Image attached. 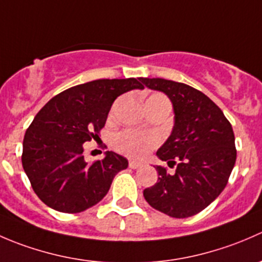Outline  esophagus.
<instances>
[{
  "label": "esophagus",
  "instance_id": "obj_1",
  "mask_svg": "<svg viewBox=\"0 0 262 262\" xmlns=\"http://www.w3.org/2000/svg\"><path fill=\"white\" fill-rule=\"evenodd\" d=\"M141 166H142L141 162H137V161H133V160L129 161V167L130 168H138L141 167Z\"/></svg>",
  "mask_w": 262,
  "mask_h": 262
}]
</instances>
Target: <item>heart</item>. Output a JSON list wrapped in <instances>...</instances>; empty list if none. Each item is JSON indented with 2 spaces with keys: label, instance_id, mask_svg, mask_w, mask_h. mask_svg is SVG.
<instances>
[{
  "label": "heart",
  "instance_id": "1",
  "mask_svg": "<svg viewBox=\"0 0 262 262\" xmlns=\"http://www.w3.org/2000/svg\"><path fill=\"white\" fill-rule=\"evenodd\" d=\"M163 101L168 102L167 97L162 94H152L147 99V102ZM158 137L153 133H143V132H136L126 129V130L119 132L113 137V146L116 150L123 155L133 158H143L148 153L157 147Z\"/></svg>",
  "mask_w": 262,
  "mask_h": 262
}]
</instances>
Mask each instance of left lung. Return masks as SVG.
<instances>
[{
	"mask_svg": "<svg viewBox=\"0 0 262 262\" xmlns=\"http://www.w3.org/2000/svg\"><path fill=\"white\" fill-rule=\"evenodd\" d=\"M150 90L165 92L175 113L172 133L157 150L175 173L156 166L158 180L144 189L148 204L173 218L202 212L226 187L237 150L231 123L199 90L165 78H139Z\"/></svg>",
	"mask_w": 262,
	"mask_h": 262,
	"instance_id": "1",
	"label": "left lung"
}]
</instances>
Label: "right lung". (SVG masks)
Here are the masks:
<instances>
[{
	"mask_svg": "<svg viewBox=\"0 0 262 262\" xmlns=\"http://www.w3.org/2000/svg\"><path fill=\"white\" fill-rule=\"evenodd\" d=\"M137 78L96 80L60 92L35 115L24 137L21 162L39 199L62 213L94 207L109 191L128 160L107 150L89 165L84 142L99 137L113 102L124 92L144 89Z\"/></svg>",
	"mask_w": 262,
	"mask_h": 262,
	"instance_id": "right-lung-1",
	"label": "right lung"
}]
</instances>
